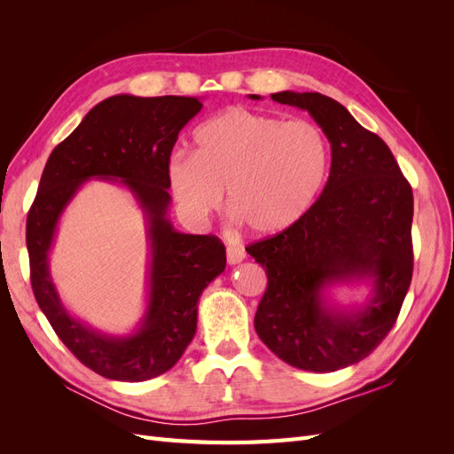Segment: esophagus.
<instances>
[{"label": "esophagus", "mask_w": 454, "mask_h": 454, "mask_svg": "<svg viewBox=\"0 0 454 454\" xmlns=\"http://www.w3.org/2000/svg\"><path fill=\"white\" fill-rule=\"evenodd\" d=\"M244 257H246V252L242 248H239V246H229V248H227V263L229 265L240 263Z\"/></svg>", "instance_id": "esophagus-1"}]
</instances>
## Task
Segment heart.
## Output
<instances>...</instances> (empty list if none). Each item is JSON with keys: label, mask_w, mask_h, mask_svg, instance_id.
I'll return each instance as SVG.
<instances>
[{"label": "heart", "mask_w": 454, "mask_h": 454, "mask_svg": "<svg viewBox=\"0 0 454 454\" xmlns=\"http://www.w3.org/2000/svg\"><path fill=\"white\" fill-rule=\"evenodd\" d=\"M197 151H174L167 164L172 195L191 222L223 200L254 237H277L307 215L324 187L329 144L312 121L227 107L195 132Z\"/></svg>", "instance_id": "b5f03b06"}]
</instances>
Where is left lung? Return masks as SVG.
I'll use <instances>...</instances> for the list:
<instances>
[{
    "label": "left lung",
    "mask_w": 454,
    "mask_h": 454,
    "mask_svg": "<svg viewBox=\"0 0 454 454\" xmlns=\"http://www.w3.org/2000/svg\"><path fill=\"white\" fill-rule=\"evenodd\" d=\"M270 98L318 122L332 170L297 225L248 246L269 278L254 325L286 364L329 373L367 358L395 324L413 277V191L388 145L337 100L294 90ZM356 281L372 284L364 306L328 303L327 286Z\"/></svg>",
    "instance_id": "obj_1"
}]
</instances>
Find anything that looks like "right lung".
Instances as JSON below:
<instances>
[{
	"mask_svg": "<svg viewBox=\"0 0 454 454\" xmlns=\"http://www.w3.org/2000/svg\"><path fill=\"white\" fill-rule=\"evenodd\" d=\"M202 109L193 96L117 94L96 104L52 149L26 219L30 280L39 309L75 358L106 379L142 382L176 365L197 332V303L225 270V246L185 235L168 219L167 164L177 134ZM89 179L125 184L146 217L148 307L130 336H107L67 312L50 278L48 254L59 215Z\"/></svg>",
	"mask_w": 454,
	"mask_h": 454,
	"instance_id": "right-lung-1",
	"label": "right lung"
}]
</instances>
